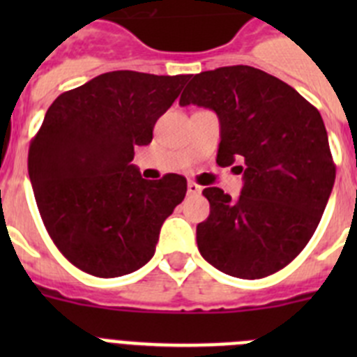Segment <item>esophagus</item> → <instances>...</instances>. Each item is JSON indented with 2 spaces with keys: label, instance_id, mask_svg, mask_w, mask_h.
Returning <instances> with one entry per match:
<instances>
[{
  "label": "esophagus",
  "instance_id": "1",
  "mask_svg": "<svg viewBox=\"0 0 357 357\" xmlns=\"http://www.w3.org/2000/svg\"><path fill=\"white\" fill-rule=\"evenodd\" d=\"M202 188L197 182H188V195H200Z\"/></svg>",
  "mask_w": 357,
  "mask_h": 357
}]
</instances>
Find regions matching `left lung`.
I'll return each instance as SVG.
<instances>
[{
	"label": "left lung",
	"mask_w": 357,
	"mask_h": 357,
	"mask_svg": "<svg viewBox=\"0 0 357 357\" xmlns=\"http://www.w3.org/2000/svg\"><path fill=\"white\" fill-rule=\"evenodd\" d=\"M220 118L218 166L243 173L232 200L206 188L211 213L197 225L202 257L227 275L263 279L288 266L313 238L336 178L329 139L317 107L279 78L227 66L195 75L181 105Z\"/></svg>",
	"instance_id": "1"
}]
</instances>
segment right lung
<instances>
[{
  "label": "right lung",
  "instance_id": "add662e5",
  "mask_svg": "<svg viewBox=\"0 0 357 357\" xmlns=\"http://www.w3.org/2000/svg\"><path fill=\"white\" fill-rule=\"evenodd\" d=\"M185 82L188 75L110 71L50 105L30 143L28 175L50 238L82 272L121 277L155 254L188 181L176 173L146 181L130 162Z\"/></svg>",
  "mask_w": 357,
  "mask_h": 357
}]
</instances>
